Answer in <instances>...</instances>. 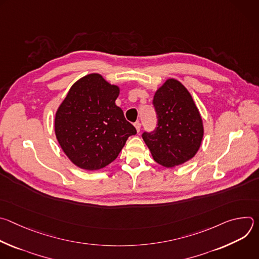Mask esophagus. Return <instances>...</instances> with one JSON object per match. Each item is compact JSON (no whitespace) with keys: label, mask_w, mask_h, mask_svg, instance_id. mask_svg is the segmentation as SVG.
Returning a JSON list of instances; mask_svg holds the SVG:
<instances>
[{"label":"esophagus","mask_w":259,"mask_h":259,"mask_svg":"<svg viewBox=\"0 0 259 259\" xmlns=\"http://www.w3.org/2000/svg\"><path fill=\"white\" fill-rule=\"evenodd\" d=\"M134 126H135V128H136L137 132H139V131H140V128H141V124H140V122H139V121H136V122L134 123Z\"/></svg>","instance_id":"esophagus-1"}]
</instances>
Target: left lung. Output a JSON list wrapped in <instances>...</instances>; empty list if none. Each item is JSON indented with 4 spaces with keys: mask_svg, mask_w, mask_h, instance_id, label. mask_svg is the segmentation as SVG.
Listing matches in <instances>:
<instances>
[{
    "mask_svg": "<svg viewBox=\"0 0 259 259\" xmlns=\"http://www.w3.org/2000/svg\"><path fill=\"white\" fill-rule=\"evenodd\" d=\"M155 130L142 133L154 160L164 167L178 166L192 159L202 142L204 129L199 110L181 83L169 79L156 92Z\"/></svg>",
    "mask_w": 259,
    "mask_h": 259,
    "instance_id": "left-lung-1",
    "label": "left lung"
}]
</instances>
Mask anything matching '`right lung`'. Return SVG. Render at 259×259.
I'll use <instances>...</instances> for the list:
<instances>
[{
    "mask_svg": "<svg viewBox=\"0 0 259 259\" xmlns=\"http://www.w3.org/2000/svg\"><path fill=\"white\" fill-rule=\"evenodd\" d=\"M120 89L91 73L69 89L55 116V134L68 159L86 170L112 163L129 136L136 134L116 105Z\"/></svg>",
    "mask_w": 259,
    "mask_h": 259,
    "instance_id": "right-lung-1",
    "label": "right lung"
}]
</instances>
